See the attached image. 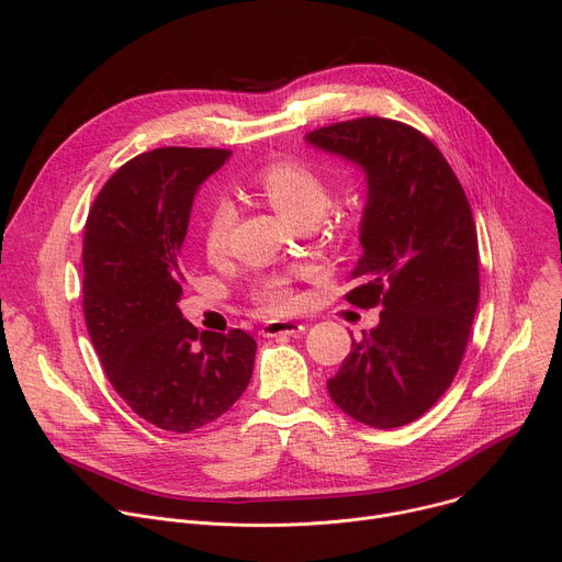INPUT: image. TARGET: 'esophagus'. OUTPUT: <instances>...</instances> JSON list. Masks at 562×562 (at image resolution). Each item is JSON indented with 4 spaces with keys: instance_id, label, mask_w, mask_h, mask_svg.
<instances>
[{
    "instance_id": "1",
    "label": "esophagus",
    "mask_w": 562,
    "mask_h": 562,
    "mask_svg": "<svg viewBox=\"0 0 562 562\" xmlns=\"http://www.w3.org/2000/svg\"><path fill=\"white\" fill-rule=\"evenodd\" d=\"M303 330H305V326L299 321H269L261 333H263V337H280V335L293 337V335H301Z\"/></svg>"
}]
</instances>
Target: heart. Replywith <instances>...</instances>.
Wrapping results in <instances>:
<instances>
[{"instance_id": "b5f03b06", "label": "heart", "mask_w": 562, "mask_h": 562, "mask_svg": "<svg viewBox=\"0 0 562 562\" xmlns=\"http://www.w3.org/2000/svg\"><path fill=\"white\" fill-rule=\"evenodd\" d=\"M255 184L293 225L314 223L330 204L328 177L314 164L299 157H280L263 164L255 172ZM232 223L234 212L229 202L216 200L202 229V248L206 257L218 259L225 255ZM255 303L266 314H286L299 305V296L286 280H266L255 289Z\"/></svg>"}]
</instances>
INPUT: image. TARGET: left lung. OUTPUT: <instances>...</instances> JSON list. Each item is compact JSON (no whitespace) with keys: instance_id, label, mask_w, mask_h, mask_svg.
<instances>
[{"instance_id":"1","label":"left lung","mask_w":562,"mask_h":562,"mask_svg":"<svg viewBox=\"0 0 562 562\" xmlns=\"http://www.w3.org/2000/svg\"><path fill=\"white\" fill-rule=\"evenodd\" d=\"M307 140L367 172L364 252L346 301L382 305L328 392L356 422L398 428L428 412L460 369L481 293L476 223L453 168L415 127L367 115Z\"/></svg>"}]
</instances>
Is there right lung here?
Masks as SVG:
<instances>
[{"mask_svg": "<svg viewBox=\"0 0 562 562\" xmlns=\"http://www.w3.org/2000/svg\"><path fill=\"white\" fill-rule=\"evenodd\" d=\"M229 150L159 147L117 168L83 232V316L106 378L136 415L170 432L212 424L246 392L255 339L198 333L177 301L198 187Z\"/></svg>", "mask_w": 562, "mask_h": 562, "instance_id": "right-lung-1", "label": "right lung"}]
</instances>
